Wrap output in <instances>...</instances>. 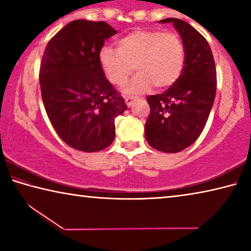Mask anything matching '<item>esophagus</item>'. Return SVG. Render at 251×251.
<instances>
[{
    "mask_svg": "<svg viewBox=\"0 0 251 251\" xmlns=\"http://www.w3.org/2000/svg\"><path fill=\"white\" fill-rule=\"evenodd\" d=\"M136 100V97L134 96H126L125 97V103L127 106H131V104H133V101Z\"/></svg>",
    "mask_w": 251,
    "mask_h": 251,
    "instance_id": "obj_1",
    "label": "esophagus"
}]
</instances>
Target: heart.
Returning a JSON list of instances; mask_svg holds the SVG:
<instances>
[{
    "mask_svg": "<svg viewBox=\"0 0 251 251\" xmlns=\"http://www.w3.org/2000/svg\"><path fill=\"white\" fill-rule=\"evenodd\" d=\"M101 70L110 84L122 86L135 70L138 72L126 85L127 93L139 94L167 88L179 78L185 64V48L172 32L135 29L117 41V50L108 46L100 50Z\"/></svg>",
    "mask_w": 251,
    "mask_h": 251,
    "instance_id": "obj_1",
    "label": "heart"
}]
</instances>
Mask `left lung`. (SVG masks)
<instances>
[{
    "label": "left lung",
    "mask_w": 251,
    "mask_h": 251,
    "mask_svg": "<svg viewBox=\"0 0 251 251\" xmlns=\"http://www.w3.org/2000/svg\"><path fill=\"white\" fill-rule=\"evenodd\" d=\"M185 48V64L163 94L147 96L151 113L145 124L147 143L157 151L178 152L197 141L215 100L217 74L207 40L185 21L169 18Z\"/></svg>",
    "instance_id": "obj_1"
}]
</instances>
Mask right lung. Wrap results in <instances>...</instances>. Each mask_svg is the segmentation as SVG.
Listing matches in <instances>:
<instances>
[{
	"label": "right lung",
	"mask_w": 251,
	"mask_h": 251,
	"mask_svg": "<svg viewBox=\"0 0 251 251\" xmlns=\"http://www.w3.org/2000/svg\"><path fill=\"white\" fill-rule=\"evenodd\" d=\"M117 33L103 21H72L46 45L40 67L42 100L57 135L85 152L115 138V118L127 106L105 77L99 54Z\"/></svg>",
	"instance_id": "add662e5"
}]
</instances>
